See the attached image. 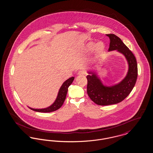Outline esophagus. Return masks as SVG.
Masks as SVG:
<instances>
[{
  "label": "esophagus",
  "instance_id": "34e87169",
  "mask_svg": "<svg viewBox=\"0 0 153 153\" xmlns=\"http://www.w3.org/2000/svg\"><path fill=\"white\" fill-rule=\"evenodd\" d=\"M77 74L78 75H85L86 74V72L85 71H83V70H81V71H79V72L77 73Z\"/></svg>",
  "mask_w": 153,
  "mask_h": 153
}]
</instances>
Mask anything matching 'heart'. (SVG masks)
I'll return each instance as SVG.
<instances>
[{
  "mask_svg": "<svg viewBox=\"0 0 153 153\" xmlns=\"http://www.w3.org/2000/svg\"><path fill=\"white\" fill-rule=\"evenodd\" d=\"M85 49L88 51H91L94 50L95 53L99 54L104 51L105 45L102 42H99L97 44H95L94 42H89L86 45Z\"/></svg>",
  "mask_w": 153,
  "mask_h": 153,
  "instance_id": "obj_1",
  "label": "heart"
}]
</instances>
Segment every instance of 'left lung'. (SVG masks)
Masks as SVG:
<instances>
[{"label":"left lung","instance_id":"obj_1","mask_svg":"<svg viewBox=\"0 0 153 153\" xmlns=\"http://www.w3.org/2000/svg\"><path fill=\"white\" fill-rule=\"evenodd\" d=\"M110 39L108 51H115L122 53L128 64V71L122 81L113 86H104L97 74L88 72L87 94L90 99L97 105H108L123 101L134 87L138 77V66L136 58L131 51L120 38L114 34H107Z\"/></svg>","mask_w":153,"mask_h":153}]
</instances>
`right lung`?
<instances>
[{
	"mask_svg": "<svg viewBox=\"0 0 153 153\" xmlns=\"http://www.w3.org/2000/svg\"><path fill=\"white\" fill-rule=\"evenodd\" d=\"M74 79V77H72L62 84V86L60 88L59 92H58L57 97L55 100V102H53V104L51 106L42 109H34L29 107L30 109H32L34 111L39 112H51L54 111H56L59 109L63 104L64 102L66 99V94L68 92V89L70 86V85L73 82V80Z\"/></svg>",
	"mask_w": 153,
	"mask_h": 153,
	"instance_id": "add662e5",
	"label": "right lung"
}]
</instances>
